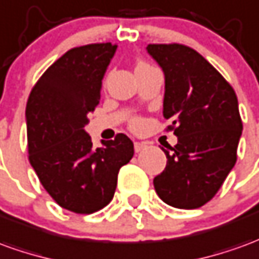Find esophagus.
<instances>
[{
  "label": "esophagus",
  "mask_w": 259,
  "mask_h": 259,
  "mask_svg": "<svg viewBox=\"0 0 259 259\" xmlns=\"http://www.w3.org/2000/svg\"><path fill=\"white\" fill-rule=\"evenodd\" d=\"M146 147H147V144H146V143H139V142L135 143V151H136V153H140V151H143V150H144Z\"/></svg>",
  "instance_id": "34e87169"
}]
</instances>
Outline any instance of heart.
<instances>
[{
    "mask_svg": "<svg viewBox=\"0 0 259 259\" xmlns=\"http://www.w3.org/2000/svg\"><path fill=\"white\" fill-rule=\"evenodd\" d=\"M147 63H144V61H137L136 63V70H139V68H143V67H147ZM139 126H140V122L139 120H133V123H132V127L133 129H139Z\"/></svg>",
    "mask_w": 259,
    "mask_h": 259,
    "instance_id": "obj_1",
    "label": "heart"
}]
</instances>
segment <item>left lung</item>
Instances as JSON below:
<instances>
[{"mask_svg": "<svg viewBox=\"0 0 259 259\" xmlns=\"http://www.w3.org/2000/svg\"><path fill=\"white\" fill-rule=\"evenodd\" d=\"M147 52L164 71L162 115L178 137L167 167L154 178L157 195L178 209H198L223 185L237 161L243 132L233 87L193 49L148 45Z\"/></svg>", "mask_w": 259, "mask_h": 259, "instance_id": "8db88e82", "label": "left lung"}]
</instances>
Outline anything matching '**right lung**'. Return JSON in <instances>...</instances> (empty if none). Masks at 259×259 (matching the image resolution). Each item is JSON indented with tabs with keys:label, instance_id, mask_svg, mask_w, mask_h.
Instances as JSON below:
<instances>
[{
	"label": "right lung",
	"instance_id": "obj_1",
	"mask_svg": "<svg viewBox=\"0 0 259 259\" xmlns=\"http://www.w3.org/2000/svg\"><path fill=\"white\" fill-rule=\"evenodd\" d=\"M116 49L94 43L68 50L37 79L26 104L30 165L54 202L79 214L111 202L119 169L135 154L123 133L94 148L84 130Z\"/></svg>",
	"mask_w": 259,
	"mask_h": 259
}]
</instances>
